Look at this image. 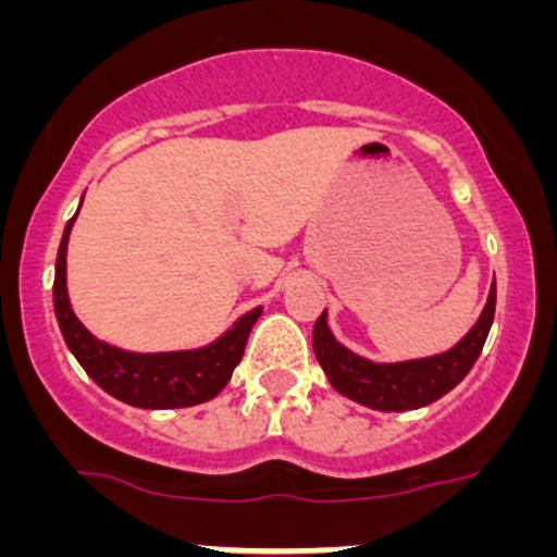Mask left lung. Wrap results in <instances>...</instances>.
I'll return each instance as SVG.
<instances>
[{
  "label": "left lung",
  "mask_w": 557,
  "mask_h": 557,
  "mask_svg": "<svg viewBox=\"0 0 557 557\" xmlns=\"http://www.w3.org/2000/svg\"><path fill=\"white\" fill-rule=\"evenodd\" d=\"M493 314H496V280H493L480 320L450 350L440 356L414 358V361L374 363L336 342L323 310L314 320L312 350L329 383L342 396L369 409H380V412H407V409H420L442 398L469 374L485 345Z\"/></svg>",
  "instance_id": "8db88e82"
}]
</instances>
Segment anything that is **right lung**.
Segmentation results:
<instances>
[{
  "label": "right lung",
  "instance_id": "right-lung-1",
  "mask_svg": "<svg viewBox=\"0 0 557 557\" xmlns=\"http://www.w3.org/2000/svg\"><path fill=\"white\" fill-rule=\"evenodd\" d=\"M75 218L66 223L55 256L53 307L66 347L86 369L88 377L117 401L139 409H180L215 398L243 361L247 336L261 318V307L243 314L226 334L196 350L128 352L107 345L77 320L66 294V243Z\"/></svg>",
  "mask_w": 557,
  "mask_h": 557
}]
</instances>
